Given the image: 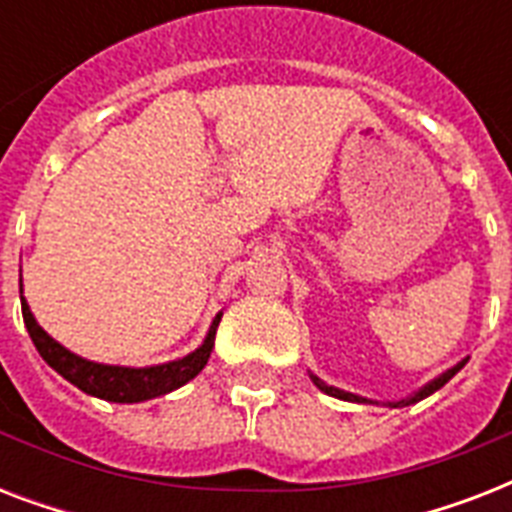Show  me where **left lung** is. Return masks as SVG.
<instances>
[{
  "label": "left lung",
  "mask_w": 512,
  "mask_h": 512,
  "mask_svg": "<svg viewBox=\"0 0 512 512\" xmlns=\"http://www.w3.org/2000/svg\"><path fill=\"white\" fill-rule=\"evenodd\" d=\"M468 364V358H462L460 364H454L452 369H446L444 374H438L436 380H430L428 385H422L420 390H414L412 396L401 398V401H382V406H390V409H401V406H409V404H417V401H422V398L433 396L436 390H441L446 385V382L452 380L454 374L460 372L462 366ZM313 385L321 390V393H327V396H335L340 398V401H353V404H380V401H372V398H364V396H356V393H348V390H340L335 388V385H327V382L321 380V377H316V374H311Z\"/></svg>",
  "instance_id": "1"
}]
</instances>
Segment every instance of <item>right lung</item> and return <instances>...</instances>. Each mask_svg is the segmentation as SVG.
<instances>
[{
    "label": "right lung",
    "mask_w": 512,
    "mask_h": 512,
    "mask_svg": "<svg viewBox=\"0 0 512 512\" xmlns=\"http://www.w3.org/2000/svg\"><path fill=\"white\" fill-rule=\"evenodd\" d=\"M20 308H23V321L31 340H34L39 356L55 369V372L84 390L87 396L103 398V401H114V404H140V401H151L164 393L183 388L185 382L193 380L196 374L207 366L212 348H215V332L217 324L223 319V311L217 313L209 332L199 348L191 350L188 356L167 361V364L154 366H116V364H98L90 358H82L63 348L58 340H52L39 324H36L34 313L28 308L26 297H23V279H20Z\"/></svg>",
    "instance_id": "right-lung-1"
}]
</instances>
